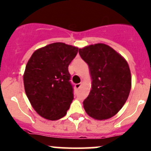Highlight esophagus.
I'll use <instances>...</instances> for the list:
<instances>
[{"mask_svg": "<svg viewBox=\"0 0 151 151\" xmlns=\"http://www.w3.org/2000/svg\"><path fill=\"white\" fill-rule=\"evenodd\" d=\"M81 85H82V83H78V84H76L75 85V87L77 89H80V88L81 87Z\"/></svg>", "mask_w": 151, "mask_h": 151, "instance_id": "obj_1", "label": "esophagus"}]
</instances>
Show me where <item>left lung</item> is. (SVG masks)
<instances>
[{
    "label": "left lung",
    "mask_w": 151,
    "mask_h": 151,
    "mask_svg": "<svg viewBox=\"0 0 151 151\" xmlns=\"http://www.w3.org/2000/svg\"><path fill=\"white\" fill-rule=\"evenodd\" d=\"M88 64L92 90L83 105L86 113L97 120L116 115L126 103L131 90V72L126 60L103 43L79 49Z\"/></svg>",
    "instance_id": "1"
}]
</instances>
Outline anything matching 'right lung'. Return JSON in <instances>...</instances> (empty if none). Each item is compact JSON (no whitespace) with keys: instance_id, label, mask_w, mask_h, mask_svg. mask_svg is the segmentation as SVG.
Instances as JSON below:
<instances>
[{"instance_id":"obj_1","label":"right lung","mask_w":151,"mask_h":151,"mask_svg":"<svg viewBox=\"0 0 151 151\" xmlns=\"http://www.w3.org/2000/svg\"><path fill=\"white\" fill-rule=\"evenodd\" d=\"M78 47L54 42L35 50L27 63L24 85L35 111L48 120L66 114L74 99L68 67Z\"/></svg>"}]
</instances>
